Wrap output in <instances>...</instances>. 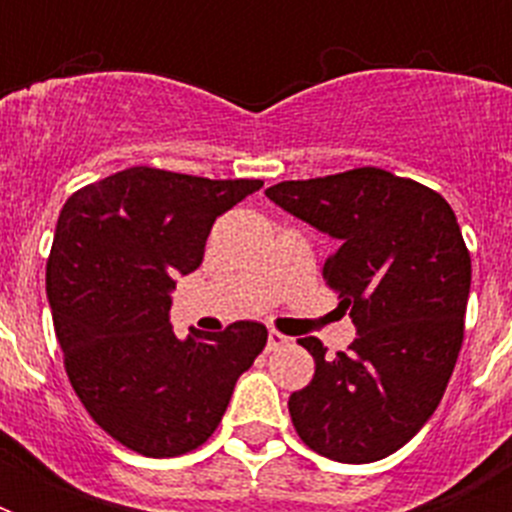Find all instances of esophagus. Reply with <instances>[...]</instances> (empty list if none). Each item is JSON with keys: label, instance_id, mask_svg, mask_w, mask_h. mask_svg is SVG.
Listing matches in <instances>:
<instances>
[{"label": "esophagus", "instance_id": "obj_1", "mask_svg": "<svg viewBox=\"0 0 512 512\" xmlns=\"http://www.w3.org/2000/svg\"><path fill=\"white\" fill-rule=\"evenodd\" d=\"M287 345H289L287 335H281V332H276V329L268 332V350H281V348H287Z\"/></svg>", "mask_w": 512, "mask_h": 512}]
</instances>
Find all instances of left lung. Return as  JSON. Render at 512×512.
I'll return each instance as SVG.
<instances>
[{"label":"left lung","instance_id":"1","mask_svg":"<svg viewBox=\"0 0 512 512\" xmlns=\"http://www.w3.org/2000/svg\"><path fill=\"white\" fill-rule=\"evenodd\" d=\"M265 196L337 239L324 281L350 311L356 340L316 361L289 396L297 436L348 465L398 452L441 404L465 337L470 252L452 207L428 185L380 167L284 180Z\"/></svg>","mask_w":512,"mask_h":512}]
</instances>
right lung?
Instances as JSON below:
<instances>
[{
  "mask_svg": "<svg viewBox=\"0 0 512 512\" xmlns=\"http://www.w3.org/2000/svg\"><path fill=\"white\" fill-rule=\"evenodd\" d=\"M263 180L130 167L71 193L47 257L55 337L90 417L132 452L177 457L207 441L268 329L236 321L177 340L170 292L196 271L217 217Z\"/></svg>",
  "mask_w": 512,
  "mask_h": 512,
  "instance_id": "right-lung-1",
  "label": "right lung"
}]
</instances>
